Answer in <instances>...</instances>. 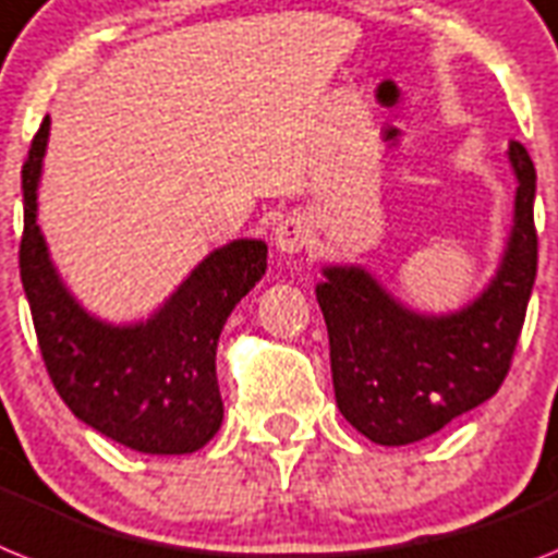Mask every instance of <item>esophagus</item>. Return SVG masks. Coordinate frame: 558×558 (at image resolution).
<instances>
[{
	"label": "esophagus",
	"mask_w": 558,
	"mask_h": 558,
	"mask_svg": "<svg viewBox=\"0 0 558 558\" xmlns=\"http://www.w3.org/2000/svg\"><path fill=\"white\" fill-rule=\"evenodd\" d=\"M274 242L282 253H299L307 242V222L302 216H284L282 222L276 225Z\"/></svg>",
	"instance_id": "esophagus-1"
}]
</instances>
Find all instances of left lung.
Masks as SVG:
<instances>
[{
	"label": "left lung",
	"instance_id": "left-lung-1",
	"mask_svg": "<svg viewBox=\"0 0 558 558\" xmlns=\"http://www.w3.org/2000/svg\"><path fill=\"white\" fill-rule=\"evenodd\" d=\"M513 225L490 282L459 311L422 313L396 299L362 265H325L316 284L330 339V373L342 416L376 445H411L499 390L510 371L536 279V168L519 142Z\"/></svg>",
	"mask_w": 558,
	"mask_h": 558
}]
</instances>
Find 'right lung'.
Masks as SVG:
<instances>
[{
	"instance_id": "obj_1",
	"label": "right lung",
	"mask_w": 558,
	"mask_h": 558,
	"mask_svg": "<svg viewBox=\"0 0 558 558\" xmlns=\"http://www.w3.org/2000/svg\"><path fill=\"white\" fill-rule=\"evenodd\" d=\"M48 136L45 117L22 168L20 270L53 388L73 416L124 448L150 456L205 448L225 416L216 381L219 333L265 276L268 245L233 239L207 253L147 319H99L62 282L36 222Z\"/></svg>"
}]
</instances>
